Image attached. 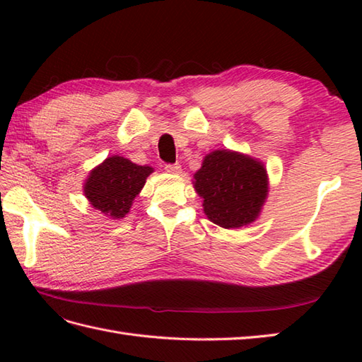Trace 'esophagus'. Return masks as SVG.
Returning <instances> with one entry per match:
<instances>
[{
    "mask_svg": "<svg viewBox=\"0 0 362 362\" xmlns=\"http://www.w3.org/2000/svg\"><path fill=\"white\" fill-rule=\"evenodd\" d=\"M165 169H166V173H169V174H180V171H182V168H180V165H179V163L166 165V166H165Z\"/></svg>",
    "mask_w": 362,
    "mask_h": 362,
    "instance_id": "34e87169",
    "label": "esophagus"
}]
</instances>
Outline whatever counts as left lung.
<instances>
[{"label": "left lung", "instance_id": "left-lung-1", "mask_svg": "<svg viewBox=\"0 0 362 362\" xmlns=\"http://www.w3.org/2000/svg\"><path fill=\"white\" fill-rule=\"evenodd\" d=\"M193 187L204 199L206 218L232 230L250 226L259 218L269 194V177L258 158L216 149L204 157Z\"/></svg>", "mask_w": 362, "mask_h": 362}]
</instances>
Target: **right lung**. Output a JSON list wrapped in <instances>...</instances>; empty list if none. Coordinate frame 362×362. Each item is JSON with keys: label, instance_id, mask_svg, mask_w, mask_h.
Segmentation results:
<instances>
[{"label": "right lung", "instance_id": "right-lung-1", "mask_svg": "<svg viewBox=\"0 0 362 362\" xmlns=\"http://www.w3.org/2000/svg\"><path fill=\"white\" fill-rule=\"evenodd\" d=\"M152 173L153 168L148 165L132 163L121 156L107 157L90 171L83 183V194L104 216L122 219Z\"/></svg>", "mask_w": 362, "mask_h": 362}]
</instances>
